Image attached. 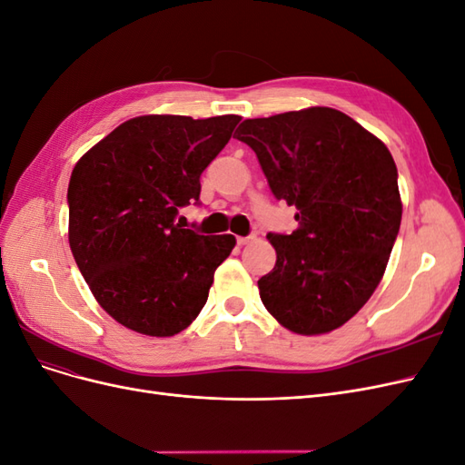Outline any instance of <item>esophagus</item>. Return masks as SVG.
<instances>
[{"mask_svg":"<svg viewBox=\"0 0 465 465\" xmlns=\"http://www.w3.org/2000/svg\"><path fill=\"white\" fill-rule=\"evenodd\" d=\"M254 238H256V236H238L236 242H238V246H246L248 242L254 241Z\"/></svg>","mask_w":465,"mask_h":465,"instance_id":"esophagus-1","label":"esophagus"}]
</instances>
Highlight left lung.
I'll return each instance as SVG.
<instances>
[{"label":"left lung","instance_id":"8db88e82","mask_svg":"<svg viewBox=\"0 0 465 465\" xmlns=\"http://www.w3.org/2000/svg\"><path fill=\"white\" fill-rule=\"evenodd\" d=\"M277 200L297 207L299 229L267 234L273 272L258 281L263 306L299 335L337 330L382 279L401 223L398 168L388 147L328 106L244 120Z\"/></svg>","mask_w":465,"mask_h":465}]
</instances>
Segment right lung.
<instances>
[{
	"mask_svg": "<svg viewBox=\"0 0 465 465\" xmlns=\"http://www.w3.org/2000/svg\"><path fill=\"white\" fill-rule=\"evenodd\" d=\"M238 122L137 116L77 161L67 188L69 248L96 302L128 330L171 337L205 306L236 238L182 229L176 217L200 202V176Z\"/></svg>",
	"mask_w": 465,
	"mask_h": 465,
	"instance_id": "add662e5",
	"label": "right lung"
}]
</instances>
